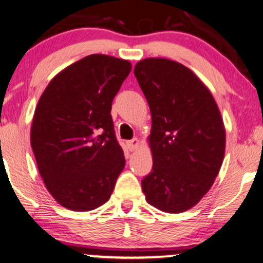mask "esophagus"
<instances>
[{
    "mask_svg": "<svg viewBox=\"0 0 263 263\" xmlns=\"http://www.w3.org/2000/svg\"><path fill=\"white\" fill-rule=\"evenodd\" d=\"M127 147H128V149L131 152L136 151V149L139 147V139L138 138H134V139H131V141H128L127 142Z\"/></svg>",
    "mask_w": 263,
    "mask_h": 263,
    "instance_id": "34e87169",
    "label": "esophagus"
}]
</instances>
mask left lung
I'll use <instances>...</instances> for the list:
<instances>
[{
	"instance_id": "left-lung-1",
	"label": "left lung",
	"mask_w": 263,
	"mask_h": 263,
	"mask_svg": "<svg viewBox=\"0 0 263 263\" xmlns=\"http://www.w3.org/2000/svg\"><path fill=\"white\" fill-rule=\"evenodd\" d=\"M135 76L152 114L145 200L164 212L187 211L210 191L223 162L220 109L201 80L178 62L145 58L136 64Z\"/></svg>"
}]
</instances>
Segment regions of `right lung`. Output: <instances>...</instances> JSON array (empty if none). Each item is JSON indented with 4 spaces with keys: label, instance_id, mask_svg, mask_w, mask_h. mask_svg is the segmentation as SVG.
I'll use <instances>...</instances> for the list:
<instances>
[{
    "label": "right lung",
    "instance_id": "1",
    "mask_svg": "<svg viewBox=\"0 0 263 263\" xmlns=\"http://www.w3.org/2000/svg\"><path fill=\"white\" fill-rule=\"evenodd\" d=\"M131 69L125 59L87 55L58 72L39 99L30 144L49 194L69 210L107 202L124 170L110 111Z\"/></svg>",
    "mask_w": 263,
    "mask_h": 263
}]
</instances>
